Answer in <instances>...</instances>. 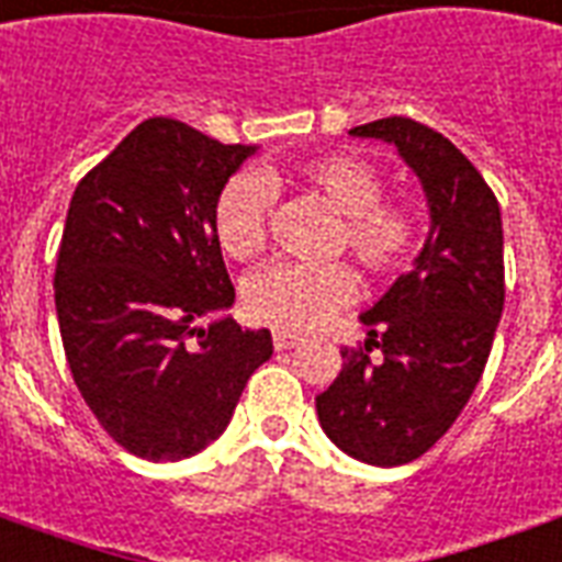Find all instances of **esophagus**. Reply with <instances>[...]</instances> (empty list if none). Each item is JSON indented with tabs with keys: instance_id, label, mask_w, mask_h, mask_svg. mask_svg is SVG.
<instances>
[{
	"instance_id": "34e87169",
	"label": "esophagus",
	"mask_w": 562,
	"mask_h": 562,
	"mask_svg": "<svg viewBox=\"0 0 562 562\" xmlns=\"http://www.w3.org/2000/svg\"><path fill=\"white\" fill-rule=\"evenodd\" d=\"M294 345H297V336L289 334V330H273V348L277 351H289Z\"/></svg>"
}]
</instances>
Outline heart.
<instances>
[{"label":"heart","mask_w":562,"mask_h":562,"mask_svg":"<svg viewBox=\"0 0 562 562\" xmlns=\"http://www.w3.org/2000/svg\"><path fill=\"white\" fill-rule=\"evenodd\" d=\"M310 190L342 217L336 252L366 273L390 277L408 268L423 247V217L405 202H384V178L357 154L330 151L301 160L289 176L240 172L214 207V235L228 259L252 261L268 240V214L282 184ZM355 297V280L339 265H270L244 285V310L280 330H313Z\"/></svg>","instance_id":"heart-1"}]
</instances>
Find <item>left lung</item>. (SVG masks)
Listing matches in <instances>:
<instances>
[{
	"label": "left lung",
	"instance_id": "1",
	"mask_svg": "<svg viewBox=\"0 0 562 562\" xmlns=\"http://www.w3.org/2000/svg\"><path fill=\"white\" fill-rule=\"evenodd\" d=\"M348 133L396 148L423 184L429 235L408 273L360 315L366 342L342 348L315 411L351 459L396 468L447 435L488 363L503 313L501 205L476 166L426 124L390 115Z\"/></svg>",
	"mask_w": 562,
	"mask_h": 562
}]
</instances>
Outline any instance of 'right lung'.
I'll use <instances>...</instances> for the list:
<instances>
[{
  "label": "right lung",
  "instance_id": "1",
  "mask_svg": "<svg viewBox=\"0 0 562 562\" xmlns=\"http://www.w3.org/2000/svg\"><path fill=\"white\" fill-rule=\"evenodd\" d=\"M256 145L176 119L136 124L82 178L56 261L74 384L106 435L148 461L196 456L226 431L270 330H240L214 207ZM217 314L202 328L199 317Z\"/></svg>",
  "mask_w": 562,
  "mask_h": 562
}]
</instances>
